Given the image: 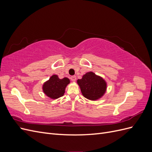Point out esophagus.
<instances>
[{
  "instance_id": "esophagus-1",
  "label": "esophagus",
  "mask_w": 152,
  "mask_h": 152,
  "mask_svg": "<svg viewBox=\"0 0 152 152\" xmlns=\"http://www.w3.org/2000/svg\"><path fill=\"white\" fill-rule=\"evenodd\" d=\"M76 79H77V77H76L75 75H73V76H72V77H71V80H72V81L75 82V81H76Z\"/></svg>"
}]
</instances>
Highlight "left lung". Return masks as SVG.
Wrapping results in <instances>:
<instances>
[{
    "label": "left lung",
    "instance_id": "obj_1",
    "mask_svg": "<svg viewBox=\"0 0 152 152\" xmlns=\"http://www.w3.org/2000/svg\"><path fill=\"white\" fill-rule=\"evenodd\" d=\"M81 93L87 99L95 101L101 98L107 91V82L100 76L89 72L77 80Z\"/></svg>",
    "mask_w": 152,
    "mask_h": 152
}]
</instances>
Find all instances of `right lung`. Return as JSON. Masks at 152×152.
<instances>
[{"label":"right lung","mask_w":152,"mask_h":152,"mask_svg":"<svg viewBox=\"0 0 152 152\" xmlns=\"http://www.w3.org/2000/svg\"><path fill=\"white\" fill-rule=\"evenodd\" d=\"M70 84V80L66 77L59 79L57 75H53L44 82L42 89L44 94L53 99H57L64 95L66 86Z\"/></svg>","instance_id":"obj_1"}]
</instances>
